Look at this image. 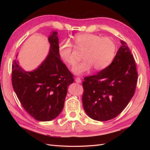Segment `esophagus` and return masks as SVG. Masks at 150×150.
Returning a JSON list of instances; mask_svg holds the SVG:
<instances>
[{"label":"esophagus","mask_w":150,"mask_h":150,"mask_svg":"<svg viewBox=\"0 0 150 150\" xmlns=\"http://www.w3.org/2000/svg\"><path fill=\"white\" fill-rule=\"evenodd\" d=\"M75 81H76V82L78 83H81V79L80 78H79V77H77V78H76Z\"/></svg>","instance_id":"34e87169"}]
</instances>
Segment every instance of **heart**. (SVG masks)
<instances>
[{"instance_id":"obj_1","label":"heart","mask_w":150,"mask_h":150,"mask_svg":"<svg viewBox=\"0 0 150 150\" xmlns=\"http://www.w3.org/2000/svg\"><path fill=\"white\" fill-rule=\"evenodd\" d=\"M76 47L84 51V59L73 69L75 74L81 75L93 67L96 71H102L110 65L115 55L116 44L109 38L89 33L79 34L73 38ZM59 54L61 59L70 66L77 62L74 50L69 41H62L59 45Z\"/></svg>"}]
</instances>
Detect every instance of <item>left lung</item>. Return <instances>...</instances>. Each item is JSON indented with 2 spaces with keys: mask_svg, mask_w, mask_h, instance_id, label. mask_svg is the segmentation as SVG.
<instances>
[{
  "mask_svg": "<svg viewBox=\"0 0 150 150\" xmlns=\"http://www.w3.org/2000/svg\"><path fill=\"white\" fill-rule=\"evenodd\" d=\"M111 64L83 82V105L93 120L105 121L115 118L133 98L137 83L135 61L127 44L121 40Z\"/></svg>",
  "mask_w": 150,
  "mask_h": 150,
  "instance_id": "8db88e82",
  "label": "left lung"
}]
</instances>
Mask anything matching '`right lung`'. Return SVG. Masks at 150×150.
Instances as JSON below:
<instances>
[{
	"instance_id": "right-lung-1",
	"label": "right lung",
	"mask_w": 150,
	"mask_h": 150,
	"mask_svg": "<svg viewBox=\"0 0 150 150\" xmlns=\"http://www.w3.org/2000/svg\"><path fill=\"white\" fill-rule=\"evenodd\" d=\"M49 54L37 69L25 71L17 60L13 61L12 83L22 106L34 119L49 121L64 108L67 86L74 82L73 75L59 54L57 33L48 38Z\"/></svg>"
}]
</instances>
